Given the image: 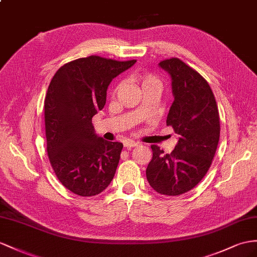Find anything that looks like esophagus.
Segmentation results:
<instances>
[{
    "label": "esophagus",
    "instance_id": "1",
    "mask_svg": "<svg viewBox=\"0 0 257 257\" xmlns=\"http://www.w3.org/2000/svg\"><path fill=\"white\" fill-rule=\"evenodd\" d=\"M137 146H138V143L135 142V141L128 140V141L124 142V147H126V148H134V147H137Z\"/></svg>",
    "mask_w": 257,
    "mask_h": 257
}]
</instances>
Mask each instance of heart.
Segmentation results:
<instances>
[{
	"mask_svg": "<svg viewBox=\"0 0 257 257\" xmlns=\"http://www.w3.org/2000/svg\"><path fill=\"white\" fill-rule=\"evenodd\" d=\"M140 84L142 90L144 89H150V88H154V89H159L161 90L162 88V82L157 77L151 75V74H146L139 77Z\"/></svg>",
	"mask_w": 257,
	"mask_h": 257,
	"instance_id": "obj_1",
	"label": "heart"
}]
</instances>
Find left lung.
<instances>
[{"instance_id": "8db88e82", "label": "left lung", "mask_w": 257, "mask_h": 257, "mask_svg": "<svg viewBox=\"0 0 257 257\" xmlns=\"http://www.w3.org/2000/svg\"><path fill=\"white\" fill-rule=\"evenodd\" d=\"M159 67L172 79L174 102L166 123L178 135V143L170 154L151 147L147 179L157 193L180 195L193 189L210 167L219 141L218 107L207 81L179 58L163 61Z\"/></svg>"}]
</instances>
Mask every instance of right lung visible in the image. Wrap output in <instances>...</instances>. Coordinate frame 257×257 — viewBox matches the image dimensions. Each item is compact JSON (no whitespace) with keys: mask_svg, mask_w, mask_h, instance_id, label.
Instances as JSON below:
<instances>
[{"mask_svg":"<svg viewBox=\"0 0 257 257\" xmlns=\"http://www.w3.org/2000/svg\"><path fill=\"white\" fill-rule=\"evenodd\" d=\"M136 62L78 58L52 78L44 101L48 155L58 180L72 193L96 195L114 178L122 143L96 135L92 117L106 103L111 80Z\"/></svg>","mask_w":257,"mask_h":257,"instance_id":"obj_1","label":"right lung"}]
</instances>
